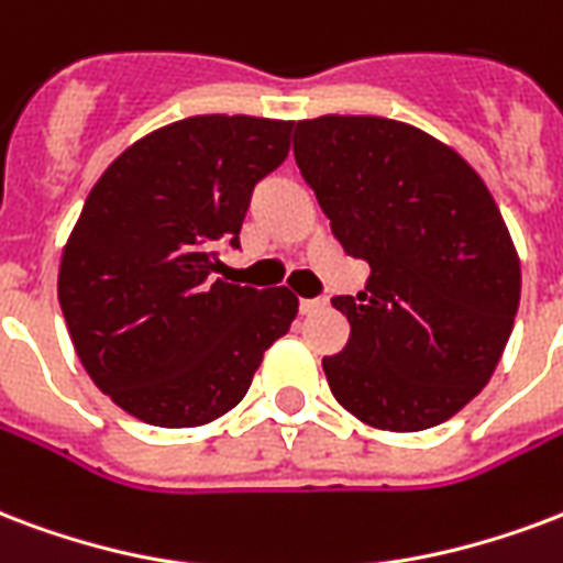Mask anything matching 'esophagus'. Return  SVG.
Here are the masks:
<instances>
[{"instance_id":"esophagus-1","label":"esophagus","mask_w":563,"mask_h":563,"mask_svg":"<svg viewBox=\"0 0 563 563\" xmlns=\"http://www.w3.org/2000/svg\"><path fill=\"white\" fill-rule=\"evenodd\" d=\"M323 306H327V299H299V311H302V314L320 311Z\"/></svg>"}]
</instances>
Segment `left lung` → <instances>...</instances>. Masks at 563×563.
<instances>
[{
  "label": "left lung",
  "mask_w": 563,
  "mask_h": 563,
  "mask_svg": "<svg viewBox=\"0 0 563 563\" xmlns=\"http://www.w3.org/2000/svg\"><path fill=\"white\" fill-rule=\"evenodd\" d=\"M299 175L365 290L335 297L350 341L323 358L346 412L416 433L487 386L519 308V257L487 184L424 130L377 115H323L294 133Z\"/></svg>",
  "instance_id": "8db88e82"
}]
</instances>
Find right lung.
Returning <instances> with one entry per match:
<instances>
[{
	"mask_svg": "<svg viewBox=\"0 0 563 563\" xmlns=\"http://www.w3.org/2000/svg\"><path fill=\"white\" fill-rule=\"evenodd\" d=\"M294 121L196 115L159 126L106 168L58 269L76 356L118 407L198 427L246 397L299 299L213 278L240 249L252 189L285 163Z\"/></svg>",
	"mask_w": 563,
	"mask_h": 563,
	"instance_id": "1",
	"label": "right lung"
}]
</instances>
